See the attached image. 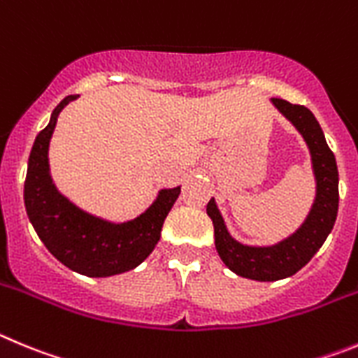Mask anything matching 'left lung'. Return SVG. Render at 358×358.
Listing matches in <instances>:
<instances>
[{
	"mask_svg": "<svg viewBox=\"0 0 358 358\" xmlns=\"http://www.w3.org/2000/svg\"><path fill=\"white\" fill-rule=\"evenodd\" d=\"M271 103L301 134L310 151L315 176V199L303 224L292 235L271 246H248L235 241L227 230L215 199L207 203V214L214 223L215 250L228 269L243 278L275 282L298 273L317 253L336 224L339 208V173L336 157L324 141L317 119L303 105H292L280 98Z\"/></svg>",
	"mask_w": 358,
	"mask_h": 358,
	"instance_id": "left-lung-1",
	"label": "left lung"
}]
</instances>
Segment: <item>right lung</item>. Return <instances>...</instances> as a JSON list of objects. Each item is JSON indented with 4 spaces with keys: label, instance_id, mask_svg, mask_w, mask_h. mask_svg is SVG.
Wrapping results in <instances>:
<instances>
[{
    "label": "right lung",
    "instance_id": "1",
    "mask_svg": "<svg viewBox=\"0 0 358 358\" xmlns=\"http://www.w3.org/2000/svg\"><path fill=\"white\" fill-rule=\"evenodd\" d=\"M73 99L76 96L64 98L35 137L24 180V207L38 239L64 266L94 278L121 275L144 262L157 246L180 187L159 191L150 208L124 223L96 217L60 194L51 178L48 150L59 114Z\"/></svg>",
    "mask_w": 358,
    "mask_h": 358
}]
</instances>
